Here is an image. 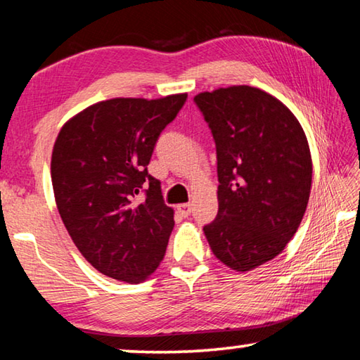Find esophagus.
Masks as SVG:
<instances>
[{"instance_id":"34e87169","label":"esophagus","mask_w":360,"mask_h":360,"mask_svg":"<svg viewBox=\"0 0 360 360\" xmlns=\"http://www.w3.org/2000/svg\"><path fill=\"white\" fill-rule=\"evenodd\" d=\"M176 210H178V212L182 217H187V216H191V212H192V205L191 203H181V205L176 206Z\"/></svg>"}]
</instances>
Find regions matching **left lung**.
<instances>
[{"label": "left lung", "instance_id": "8db88e82", "mask_svg": "<svg viewBox=\"0 0 360 360\" xmlns=\"http://www.w3.org/2000/svg\"><path fill=\"white\" fill-rule=\"evenodd\" d=\"M217 154L214 221L203 230L216 257L249 271L283 252L311 191V154L302 125L281 101L249 85L193 98Z\"/></svg>", "mask_w": 360, "mask_h": 360}]
</instances>
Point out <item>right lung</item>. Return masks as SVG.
<instances>
[{
    "mask_svg": "<svg viewBox=\"0 0 360 360\" xmlns=\"http://www.w3.org/2000/svg\"><path fill=\"white\" fill-rule=\"evenodd\" d=\"M186 100L100 101L58 133L51 162L57 208L76 248L103 275L141 283L163 260L173 210L148 165Z\"/></svg>",
    "mask_w": 360,
    "mask_h": 360,
    "instance_id": "obj_1",
    "label": "right lung"
}]
</instances>
